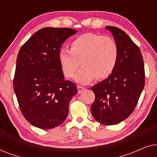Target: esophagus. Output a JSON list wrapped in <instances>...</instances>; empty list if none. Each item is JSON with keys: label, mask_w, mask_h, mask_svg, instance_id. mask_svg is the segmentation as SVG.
Returning a JSON list of instances; mask_svg holds the SVG:
<instances>
[{"label": "esophagus", "mask_w": 157, "mask_h": 157, "mask_svg": "<svg viewBox=\"0 0 157 157\" xmlns=\"http://www.w3.org/2000/svg\"><path fill=\"white\" fill-rule=\"evenodd\" d=\"M77 88H78V94H81V92H82L83 91H84V90L86 89L85 87L81 86H77Z\"/></svg>", "instance_id": "esophagus-1"}]
</instances>
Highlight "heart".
<instances>
[{"label":"heart","instance_id":"heart-1","mask_svg":"<svg viewBox=\"0 0 157 157\" xmlns=\"http://www.w3.org/2000/svg\"><path fill=\"white\" fill-rule=\"evenodd\" d=\"M119 59V48L113 38L93 33L81 34L70 44V50L62 48L59 61L66 77L74 76L80 65L82 68L75 80L86 83L95 78H108L114 71Z\"/></svg>","mask_w":157,"mask_h":157}]
</instances>
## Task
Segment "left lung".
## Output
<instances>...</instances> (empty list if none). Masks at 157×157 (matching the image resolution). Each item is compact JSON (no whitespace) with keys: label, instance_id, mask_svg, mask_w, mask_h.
I'll use <instances>...</instances> for the list:
<instances>
[{"label":"left lung","instance_id":"obj_1","mask_svg":"<svg viewBox=\"0 0 157 157\" xmlns=\"http://www.w3.org/2000/svg\"><path fill=\"white\" fill-rule=\"evenodd\" d=\"M119 48V59L108 78L91 87L95 100L91 113L96 121L114 125L129 117L145 84V71L140 49L124 31L106 26Z\"/></svg>","mask_w":157,"mask_h":157}]
</instances>
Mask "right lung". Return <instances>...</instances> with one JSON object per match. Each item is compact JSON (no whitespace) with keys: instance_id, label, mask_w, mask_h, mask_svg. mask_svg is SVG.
Returning a JSON list of instances; mask_svg holds the SVG:
<instances>
[{"instance_id":"add662e5","label":"right lung","mask_w":157,"mask_h":157,"mask_svg":"<svg viewBox=\"0 0 157 157\" xmlns=\"http://www.w3.org/2000/svg\"><path fill=\"white\" fill-rule=\"evenodd\" d=\"M76 30L47 27L38 30L21 46L16 60L13 89L25 119L49 129L67 117L76 86L64 80L59 61L61 45Z\"/></svg>"}]
</instances>
